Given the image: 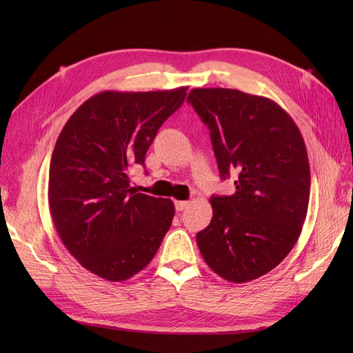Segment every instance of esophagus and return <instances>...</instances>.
Returning a JSON list of instances; mask_svg holds the SVG:
<instances>
[{
	"mask_svg": "<svg viewBox=\"0 0 353 353\" xmlns=\"http://www.w3.org/2000/svg\"><path fill=\"white\" fill-rule=\"evenodd\" d=\"M188 201H175V209L176 212H183L184 209H187Z\"/></svg>",
	"mask_w": 353,
	"mask_h": 353,
	"instance_id": "1",
	"label": "esophagus"
}]
</instances>
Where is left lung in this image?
<instances>
[{
  "label": "left lung",
  "instance_id": "left-lung-1",
  "mask_svg": "<svg viewBox=\"0 0 353 353\" xmlns=\"http://www.w3.org/2000/svg\"><path fill=\"white\" fill-rule=\"evenodd\" d=\"M187 101L209 128L221 178L237 174L236 193L210 197L212 221L196 237L200 253L223 280H256L302 232L311 190L302 134L290 114L261 95L194 88Z\"/></svg>",
  "mask_w": 353,
  "mask_h": 353
}]
</instances>
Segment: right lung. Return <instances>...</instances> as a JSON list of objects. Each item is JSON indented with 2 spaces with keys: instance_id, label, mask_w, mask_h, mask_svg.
<instances>
[{
  "instance_id": "obj_1",
  "label": "right lung",
  "mask_w": 353,
  "mask_h": 353,
  "mask_svg": "<svg viewBox=\"0 0 353 353\" xmlns=\"http://www.w3.org/2000/svg\"><path fill=\"white\" fill-rule=\"evenodd\" d=\"M187 87L92 95L63 128L51 156L48 203L59 236L83 268L123 281L152 262L175 215L172 200L135 193L128 170L144 165L159 128Z\"/></svg>"
}]
</instances>
